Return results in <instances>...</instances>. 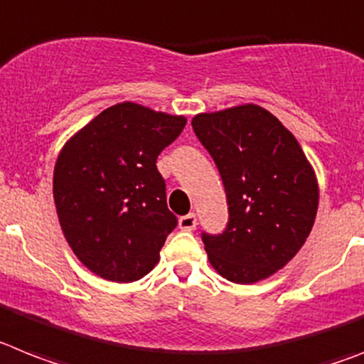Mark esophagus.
<instances>
[{
    "label": "esophagus",
    "mask_w": 364,
    "mask_h": 364,
    "mask_svg": "<svg viewBox=\"0 0 364 364\" xmlns=\"http://www.w3.org/2000/svg\"><path fill=\"white\" fill-rule=\"evenodd\" d=\"M178 225L182 230L191 232V230H195V226H197V215H195V213H188V215L180 217Z\"/></svg>",
    "instance_id": "esophagus-1"
}]
</instances>
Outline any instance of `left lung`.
<instances>
[{
    "mask_svg": "<svg viewBox=\"0 0 364 364\" xmlns=\"http://www.w3.org/2000/svg\"><path fill=\"white\" fill-rule=\"evenodd\" d=\"M191 125L215 161L228 204L225 230L200 234L210 263L234 284L274 274L306 243L318 208L302 147L256 105L200 114Z\"/></svg>",
    "mask_w": 364,
    "mask_h": 364,
    "instance_id": "1",
    "label": "left lung"
}]
</instances>
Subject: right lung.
I'll return each mask as SVG.
<instances>
[{"mask_svg":"<svg viewBox=\"0 0 364 364\" xmlns=\"http://www.w3.org/2000/svg\"><path fill=\"white\" fill-rule=\"evenodd\" d=\"M186 127L134 102L102 110L64 145L53 195L62 232L90 271L136 282L154 269L178 219L156 160Z\"/></svg>","mask_w":364,"mask_h":364,"instance_id":"add662e5","label":"right lung"}]
</instances>
